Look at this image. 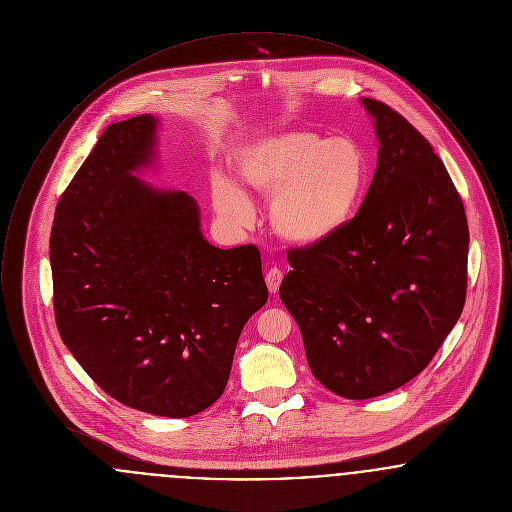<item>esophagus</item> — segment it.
Masks as SVG:
<instances>
[{
	"label": "esophagus",
	"instance_id": "34e87169",
	"mask_svg": "<svg viewBox=\"0 0 512 512\" xmlns=\"http://www.w3.org/2000/svg\"><path fill=\"white\" fill-rule=\"evenodd\" d=\"M282 270L280 268H268L267 274H265V280H267L268 292L276 293L280 288V282H282Z\"/></svg>",
	"mask_w": 512,
	"mask_h": 512
}]
</instances>
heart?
I'll return each instance as SVG.
<instances>
[{
  "label": "heart",
  "mask_w": 512,
  "mask_h": 512,
  "mask_svg": "<svg viewBox=\"0 0 512 512\" xmlns=\"http://www.w3.org/2000/svg\"><path fill=\"white\" fill-rule=\"evenodd\" d=\"M240 182L268 197V222L286 244L313 247L332 240L363 203L368 186L365 151L347 136L326 138L311 128L270 134L234 155ZM213 203L232 224L253 219L244 190L224 178L213 180Z\"/></svg>",
  "instance_id": "heart-1"
}]
</instances>
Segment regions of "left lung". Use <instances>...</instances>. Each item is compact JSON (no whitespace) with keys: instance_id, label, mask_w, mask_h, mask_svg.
Returning <instances> with one entry per match:
<instances>
[{"instance_id":"1","label":"left lung","mask_w":512,"mask_h":512,"mask_svg":"<svg viewBox=\"0 0 512 512\" xmlns=\"http://www.w3.org/2000/svg\"><path fill=\"white\" fill-rule=\"evenodd\" d=\"M363 105L380 142L365 201L332 240L290 249L280 284L313 376L345 399L413 380L466 299L468 222L449 172L405 117Z\"/></svg>"}]
</instances>
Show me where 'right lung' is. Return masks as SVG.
<instances>
[{
  "mask_svg": "<svg viewBox=\"0 0 512 512\" xmlns=\"http://www.w3.org/2000/svg\"><path fill=\"white\" fill-rule=\"evenodd\" d=\"M159 121L115 122L61 195L49 238L61 340L101 390L142 413L186 418L226 388L245 322L268 299L255 245L219 249L182 190L134 172Z\"/></svg>",
  "mask_w": 512,
  "mask_h": 512,
  "instance_id": "obj_1",
  "label": "right lung"
}]
</instances>
